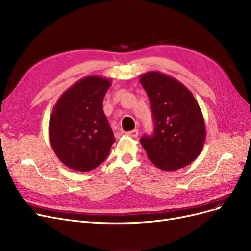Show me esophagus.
I'll list each match as a JSON object with an SVG mask.
<instances>
[{"instance_id": "obj_1", "label": "esophagus", "mask_w": 251, "mask_h": 251, "mask_svg": "<svg viewBox=\"0 0 251 251\" xmlns=\"http://www.w3.org/2000/svg\"><path fill=\"white\" fill-rule=\"evenodd\" d=\"M126 135L130 136V137H132V138H136L138 136V130H133V131L127 132Z\"/></svg>"}]
</instances>
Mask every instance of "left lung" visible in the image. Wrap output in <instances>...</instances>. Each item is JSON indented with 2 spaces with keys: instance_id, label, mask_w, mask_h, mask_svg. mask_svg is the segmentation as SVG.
Wrapping results in <instances>:
<instances>
[{
  "instance_id": "8db88e82",
  "label": "left lung",
  "mask_w": 251,
  "mask_h": 251,
  "mask_svg": "<svg viewBox=\"0 0 251 251\" xmlns=\"http://www.w3.org/2000/svg\"><path fill=\"white\" fill-rule=\"evenodd\" d=\"M140 82L150 98L154 134L140 143L151 162L163 171L192 163L205 142V123L193 93L183 83L161 72L142 74Z\"/></svg>"
}]
</instances>
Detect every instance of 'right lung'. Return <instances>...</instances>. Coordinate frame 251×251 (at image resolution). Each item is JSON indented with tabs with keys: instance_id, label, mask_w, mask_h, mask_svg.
Instances as JSON below:
<instances>
[{
	"instance_id": "1",
	"label": "right lung",
	"mask_w": 251,
	"mask_h": 251,
	"mask_svg": "<svg viewBox=\"0 0 251 251\" xmlns=\"http://www.w3.org/2000/svg\"><path fill=\"white\" fill-rule=\"evenodd\" d=\"M111 81L87 76L75 82L58 98L49 120L53 151L68 168L89 172L108 157L114 134L102 110Z\"/></svg>"
}]
</instances>
